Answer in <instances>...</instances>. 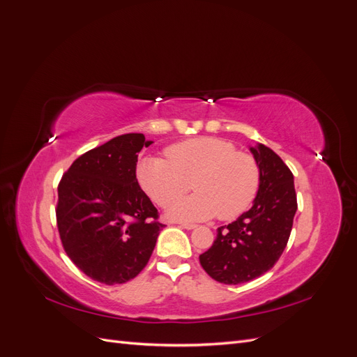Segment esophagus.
I'll return each instance as SVG.
<instances>
[{
	"mask_svg": "<svg viewBox=\"0 0 357 357\" xmlns=\"http://www.w3.org/2000/svg\"><path fill=\"white\" fill-rule=\"evenodd\" d=\"M180 228H185V229H195L197 225H192V223H185V222H178L177 223Z\"/></svg>",
	"mask_w": 357,
	"mask_h": 357,
	"instance_id": "34e87169",
	"label": "esophagus"
}]
</instances>
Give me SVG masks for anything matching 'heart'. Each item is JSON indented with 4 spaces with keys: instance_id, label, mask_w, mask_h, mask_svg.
I'll list each match as a JSON object with an SVG mask.
<instances>
[{
    "instance_id": "1",
    "label": "heart",
    "mask_w": 357,
    "mask_h": 357,
    "mask_svg": "<svg viewBox=\"0 0 357 357\" xmlns=\"http://www.w3.org/2000/svg\"><path fill=\"white\" fill-rule=\"evenodd\" d=\"M167 159L147 156L138 162L137 180L147 197L160 207L187 192L195 196L171 205L167 215L180 220H205L218 215L234 220L253 204L261 169L256 159L236 152L232 143L215 137H197L176 143L167 150Z\"/></svg>"
}]
</instances>
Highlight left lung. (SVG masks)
I'll return each mask as SVG.
<instances>
[{"label": "left lung", "mask_w": 357, "mask_h": 357, "mask_svg": "<svg viewBox=\"0 0 357 357\" xmlns=\"http://www.w3.org/2000/svg\"><path fill=\"white\" fill-rule=\"evenodd\" d=\"M250 152L261 169V186L252 208L220 226L199 262L223 284L252 282L271 269L289 241L298 208L294 174L271 149L259 143Z\"/></svg>", "instance_id": "obj_1"}]
</instances>
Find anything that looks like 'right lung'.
I'll return each instance as SVG.
<instances>
[{"instance_id":"obj_1","label":"right lung","mask_w":357,"mask_h":357,"mask_svg":"<svg viewBox=\"0 0 357 357\" xmlns=\"http://www.w3.org/2000/svg\"><path fill=\"white\" fill-rule=\"evenodd\" d=\"M143 134L119 135L73 162L58 186L56 223L63 250L95 282L137 277L165 225L139 188L135 169Z\"/></svg>"}]
</instances>
